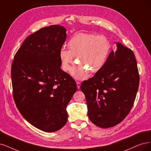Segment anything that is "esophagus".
Returning <instances> with one entry per match:
<instances>
[{
	"instance_id": "obj_1",
	"label": "esophagus",
	"mask_w": 151,
	"mask_h": 151,
	"mask_svg": "<svg viewBox=\"0 0 151 151\" xmlns=\"http://www.w3.org/2000/svg\"><path fill=\"white\" fill-rule=\"evenodd\" d=\"M76 85H77V88L78 89L80 88V86H81V83L79 81H76Z\"/></svg>"
}]
</instances>
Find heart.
Here are the masks:
<instances>
[{
  "mask_svg": "<svg viewBox=\"0 0 151 151\" xmlns=\"http://www.w3.org/2000/svg\"><path fill=\"white\" fill-rule=\"evenodd\" d=\"M69 50L62 48L59 52L61 67L68 71L76 57L77 65L73 67L71 75L78 80L86 79L88 73H96L101 70L111 51V43L103 35L80 33L68 42Z\"/></svg>",
  "mask_w": 151,
  "mask_h": 151,
  "instance_id": "heart-1",
  "label": "heart"
}]
</instances>
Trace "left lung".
<instances>
[{"instance_id":"obj_1","label":"left lung","mask_w":151,"mask_h":151,"mask_svg":"<svg viewBox=\"0 0 151 151\" xmlns=\"http://www.w3.org/2000/svg\"><path fill=\"white\" fill-rule=\"evenodd\" d=\"M101 70L83 81L88 118L94 124L109 128L118 124L129 114L135 101L139 75L135 55L116 42Z\"/></svg>"}]
</instances>
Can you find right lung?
Instances as JSON below:
<instances>
[{
	"label": "right lung",
	"instance_id": "obj_1",
	"mask_svg": "<svg viewBox=\"0 0 151 151\" xmlns=\"http://www.w3.org/2000/svg\"><path fill=\"white\" fill-rule=\"evenodd\" d=\"M66 31L54 25L30 35L11 67L17 108L32 125L45 132L58 131L65 125L66 106L77 90L74 79L60 68L59 52Z\"/></svg>",
	"mask_w": 151,
	"mask_h": 151
}]
</instances>
